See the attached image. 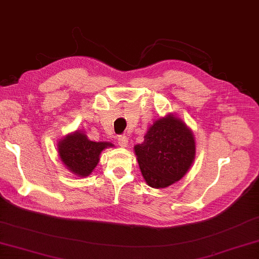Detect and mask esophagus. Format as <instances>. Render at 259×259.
I'll list each match as a JSON object with an SVG mask.
<instances>
[{
  "mask_svg": "<svg viewBox=\"0 0 259 259\" xmlns=\"http://www.w3.org/2000/svg\"><path fill=\"white\" fill-rule=\"evenodd\" d=\"M117 142H118V145L121 146V148H126L128 145V138L125 135H120L118 140H117Z\"/></svg>",
  "mask_w": 259,
  "mask_h": 259,
  "instance_id": "34e87169",
  "label": "esophagus"
}]
</instances>
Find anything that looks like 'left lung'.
Wrapping results in <instances>:
<instances>
[{
	"instance_id": "1",
	"label": "left lung",
	"mask_w": 259,
	"mask_h": 259,
	"mask_svg": "<svg viewBox=\"0 0 259 259\" xmlns=\"http://www.w3.org/2000/svg\"><path fill=\"white\" fill-rule=\"evenodd\" d=\"M134 152L146 184L165 188L179 182L192 167L196 142L186 123L170 113L153 121Z\"/></svg>"
}]
</instances>
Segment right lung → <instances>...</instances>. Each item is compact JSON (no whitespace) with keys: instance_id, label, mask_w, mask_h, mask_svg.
<instances>
[{"instance_id":"add662e5","label":"right lung","mask_w":259,"mask_h":259,"mask_svg":"<svg viewBox=\"0 0 259 259\" xmlns=\"http://www.w3.org/2000/svg\"><path fill=\"white\" fill-rule=\"evenodd\" d=\"M113 146V143L105 141H90L83 131H75L58 141L57 152L70 172L77 177H88L98 164L102 151Z\"/></svg>"}]
</instances>
